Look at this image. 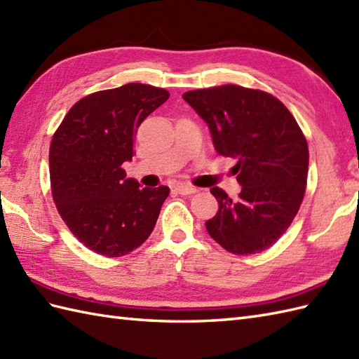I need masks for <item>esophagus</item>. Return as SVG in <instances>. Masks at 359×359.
Wrapping results in <instances>:
<instances>
[{
	"mask_svg": "<svg viewBox=\"0 0 359 359\" xmlns=\"http://www.w3.org/2000/svg\"><path fill=\"white\" fill-rule=\"evenodd\" d=\"M175 191H177V193L182 194V196H187V194H194V193H197V191H199V188H196V187H193V185L180 184V185L175 187Z\"/></svg>",
	"mask_w": 359,
	"mask_h": 359,
	"instance_id": "obj_1",
	"label": "esophagus"
}]
</instances>
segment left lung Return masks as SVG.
Masks as SVG:
<instances>
[{"mask_svg": "<svg viewBox=\"0 0 359 359\" xmlns=\"http://www.w3.org/2000/svg\"><path fill=\"white\" fill-rule=\"evenodd\" d=\"M182 97L207 121L219 154L238 158L233 171L239 197L211 188L219 210L205 222L208 234L234 255L270 248L293 222L306 193L309 147L299 125L264 90L224 85Z\"/></svg>", "mask_w": 359, "mask_h": 359, "instance_id": "1", "label": "left lung"}]
</instances>
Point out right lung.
I'll return each instance as SVG.
<instances>
[{"mask_svg": "<svg viewBox=\"0 0 359 359\" xmlns=\"http://www.w3.org/2000/svg\"><path fill=\"white\" fill-rule=\"evenodd\" d=\"M170 93L142 83L98 90L66 114L52 137L53 202L83 245L106 257L139 248L154 230L170 188H140L126 179L137 128Z\"/></svg>", "mask_w": 359, "mask_h": 359, "instance_id": "add662e5", "label": "right lung"}]
</instances>
